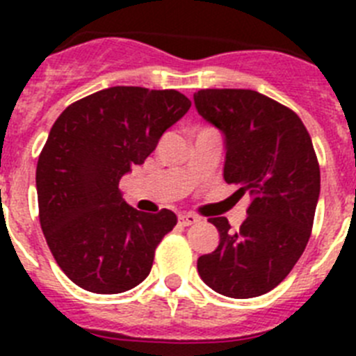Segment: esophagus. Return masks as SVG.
<instances>
[{
  "label": "esophagus",
  "mask_w": 356,
  "mask_h": 356,
  "mask_svg": "<svg viewBox=\"0 0 356 356\" xmlns=\"http://www.w3.org/2000/svg\"><path fill=\"white\" fill-rule=\"evenodd\" d=\"M197 221H200V217L194 216V213H180V216H178V222H180L181 226L196 225Z\"/></svg>",
  "instance_id": "obj_1"
}]
</instances>
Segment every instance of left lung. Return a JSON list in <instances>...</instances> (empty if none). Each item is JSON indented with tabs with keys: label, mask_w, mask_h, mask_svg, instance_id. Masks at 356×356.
<instances>
[{
	"label": "left lung",
	"mask_w": 356,
	"mask_h": 356,
	"mask_svg": "<svg viewBox=\"0 0 356 356\" xmlns=\"http://www.w3.org/2000/svg\"><path fill=\"white\" fill-rule=\"evenodd\" d=\"M194 103L225 134L226 184L251 196L237 232L210 217L221 238L197 273L219 294L257 298L287 278L312 234L321 191L312 139L296 112L257 90L203 89Z\"/></svg>",
	"instance_id": "1"
}]
</instances>
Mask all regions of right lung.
Wrapping results in <instances>:
<instances>
[{"label": "right lung", "instance_id": "obj_1", "mask_svg": "<svg viewBox=\"0 0 356 356\" xmlns=\"http://www.w3.org/2000/svg\"><path fill=\"white\" fill-rule=\"evenodd\" d=\"M188 108L178 90L110 87L55 121L37 162L39 219L56 264L78 287L118 294L149 275L156 246L178 219L168 209L130 207L119 180Z\"/></svg>", "mask_w": 356, "mask_h": 356}]
</instances>
